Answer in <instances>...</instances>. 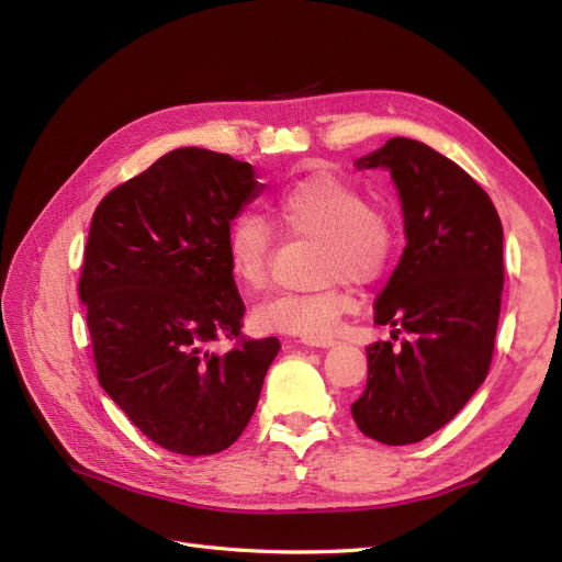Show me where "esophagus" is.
I'll return each instance as SVG.
<instances>
[{"mask_svg":"<svg viewBox=\"0 0 562 562\" xmlns=\"http://www.w3.org/2000/svg\"><path fill=\"white\" fill-rule=\"evenodd\" d=\"M302 344H306L311 348H334L339 341H336V339H304Z\"/></svg>","mask_w":562,"mask_h":562,"instance_id":"1","label":"esophagus"}]
</instances>
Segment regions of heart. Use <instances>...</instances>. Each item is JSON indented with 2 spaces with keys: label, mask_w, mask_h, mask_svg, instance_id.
Masks as SVG:
<instances>
[{
  "label": "heart",
  "mask_w": 562,
  "mask_h": 562,
  "mask_svg": "<svg viewBox=\"0 0 562 562\" xmlns=\"http://www.w3.org/2000/svg\"><path fill=\"white\" fill-rule=\"evenodd\" d=\"M272 216L285 233L323 241L321 277L334 283L321 293H279L262 300L254 308V325L260 331L321 339L352 308L346 277L373 283L387 272L396 249L394 228L385 214L371 210L364 191L331 175L308 177L283 189ZM226 251L233 279L246 290L262 288L272 251L267 223L258 216L235 221Z\"/></svg>",
  "instance_id": "b5f03b06"
}]
</instances>
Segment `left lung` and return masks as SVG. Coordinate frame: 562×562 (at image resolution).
<instances>
[{
  "instance_id": "left-lung-1",
  "label": "left lung",
  "mask_w": 562,
  "mask_h": 562,
  "mask_svg": "<svg viewBox=\"0 0 562 562\" xmlns=\"http://www.w3.org/2000/svg\"><path fill=\"white\" fill-rule=\"evenodd\" d=\"M355 168L392 175L408 241L375 300V325L406 339L367 348V390L350 413L364 436L411 445L450 422L488 373L503 226L475 179L419 140L392 138Z\"/></svg>"
}]
</instances>
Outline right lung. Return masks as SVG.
I'll return each instance as SVG.
<instances>
[{"mask_svg":"<svg viewBox=\"0 0 562 562\" xmlns=\"http://www.w3.org/2000/svg\"><path fill=\"white\" fill-rule=\"evenodd\" d=\"M265 184L251 164L179 147L112 189L92 216L80 277L99 385L164 450L205 457L249 424L281 348L239 339L233 221ZM237 338L226 356L209 350Z\"/></svg>","mask_w":562,"mask_h":562,"instance_id":"right-lung-1","label":"right lung"}]
</instances>
